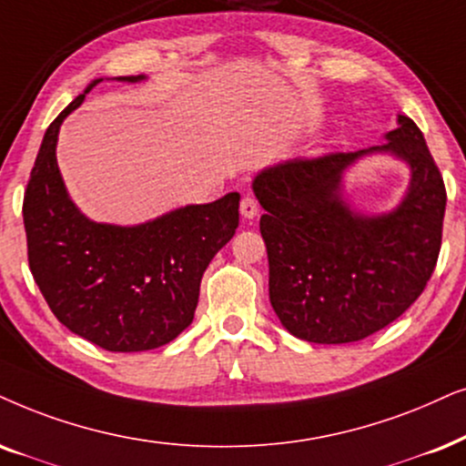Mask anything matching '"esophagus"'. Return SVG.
Returning a JSON list of instances; mask_svg holds the SVG:
<instances>
[{"mask_svg": "<svg viewBox=\"0 0 466 466\" xmlns=\"http://www.w3.org/2000/svg\"><path fill=\"white\" fill-rule=\"evenodd\" d=\"M239 214H241V218H246V220L257 218L258 203L252 197H244V198H241V203H239Z\"/></svg>", "mask_w": 466, "mask_h": 466, "instance_id": "1", "label": "esophagus"}]
</instances>
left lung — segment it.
I'll list each match as a JSON object with an SVG mask.
<instances>
[{"label": "left lung", "instance_id": "1", "mask_svg": "<svg viewBox=\"0 0 466 466\" xmlns=\"http://www.w3.org/2000/svg\"><path fill=\"white\" fill-rule=\"evenodd\" d=\"M388 143L351 154L289 160L252 179L268 246L269 301L282 328L317 344H347L396 321L431 280L441 250L445 186L407 115ZM391 155L410 168L396 208L360 210L343 186L358 161Z\"/></svg>", "mask_w": 466, "mask_h": 466}]
</instances>
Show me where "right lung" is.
I'll return each mask as SVG.
<instances>
[{
  "mask_svg": "<svg viewBox=\"0 0 466 466\" xmlns=\"http://www.w3.org/2000/svg\"><path fill=\"white\" fill-rule=\"evenodd\" d=\"M100 81L94 78L42 138L23 201L29 269L72 334L106 351H149L175 340L195 319L203 271L239 225V195L186 205L141 225L87 218L64 184L57 138L64 119Z\"/></svg>",
  "mask_w": 466,
  "mask_h": 466,
  "instance_id": "1",
  "label": "right lung"
}]
</instances>
